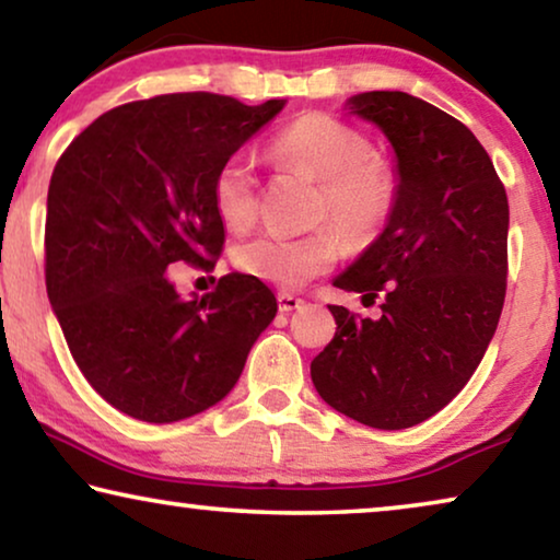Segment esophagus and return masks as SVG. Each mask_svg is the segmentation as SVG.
Instances as JSON below:
<instances>
[{"instance_id":"1","label":"esophagus","mask_w":560,"mask_h":560,"mask_svg":"<svg viewBox=\"0 0 560 560\" xmlns=\"http://www.w3.org/2000/svg\"><path fill=\"white\" fill-rule=\"evenodd\" d=\"M278 305H280L282 313H293V311L301 308L303 301H301V298L290 295V293H278Z\"/></svg>"}]
</instances>
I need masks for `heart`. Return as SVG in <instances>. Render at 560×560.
<instances>
[{
	"mask_svg": "<svg viewBox=\"0 0 560 560\" xmlns=\"http://www.w3.org/2000/svg\"><path fill=\"white\" fill-rule=\"evenodd\" d=\"M270 158L290 171L318 180V219L331 217L351 242H366L380 232L395 203V178L370 142L354 127L331 114L308 112L275 137ZM211 201L232 232H244L257 219V178L244 158H229L211 183ZM341 255L336 229L308 234H262L234 249V265L244 275L295 290L331 270Z\"/></svg>",
	"mask_w": 560,
	"mask_h": 560,
	"instance_id": "heart-1",
	"label": "heart"
}]
</instances>
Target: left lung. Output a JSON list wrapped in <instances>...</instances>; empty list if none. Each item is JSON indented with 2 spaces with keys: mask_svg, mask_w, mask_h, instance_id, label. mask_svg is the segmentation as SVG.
<instances>
[{
  "mask_svg": "<svg viewBox=\"0 0 560 560\" xmlns=\"http://www.w3.org/2000/svg\"><path fill=\"white\" fill-rule=\"evenodd\" d=\"M349 114L395 152L385 229L334 285L382 295L380 318L328 305L336 334L311 362L318 395L357 423L400 431L462 393L492 341L508 288L510 206L469 127L405 91H364Z\"/></svg>",
  "mask_w": 560,
  "mask_h": 560,
  "instance_id": "left-lung-1",
  "label": "left lung"
}]
</instances>
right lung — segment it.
<instances>
[{
    "mask_svg": "<svg viewBox=\"0 0 560 560\" xmlns=\"http://www.w3.org/2000/svg\"><path fill=\"white\" fill-rule=\"evenodd\" d=\"M285 98L247 106L219 94L121 104L60 155L48 188L45 285L89 385L144 423H175L232 393L278 301L232 272L183 298L178 262L209 267L224 247L213 175Z\"/></svg>",
    "mask_w": 560,
    "mask_h": 560,
    "instance_id": "1",
    "label": "right lung"
}]
</instances>
